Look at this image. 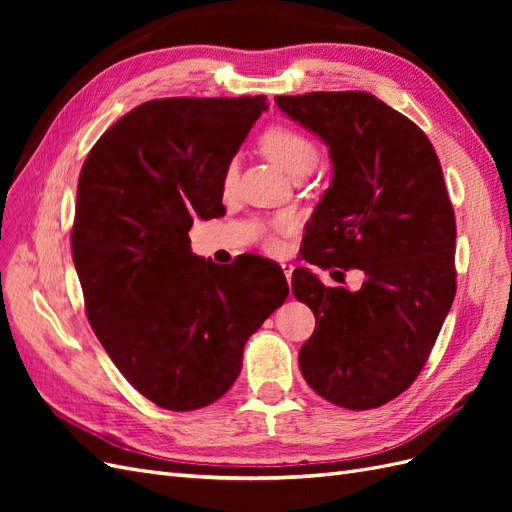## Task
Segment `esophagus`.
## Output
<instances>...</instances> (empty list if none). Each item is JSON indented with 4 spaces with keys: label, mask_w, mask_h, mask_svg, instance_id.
I'll use <instances>...</instances> for the list:
<instances>
[{
    "label": "esophagus",
    "mask_w": 512,
    "mask_h": 512,
    "mask_svg": "<svg viewBox=\"0 0 512 512\" xmlns=\"http://www.w3.org/2000/svg\"><path fill=\"white\" fill-rule=\"evenodd\" d=\"M282 269H284V275H286V280H288V284H290V280H292V265L290 262H282Z\"/></svg>",
    "instance_id": "34e87169"
}]
</instances>
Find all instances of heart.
<instances>
[{"label":"heart","instance_id":"obj_1","mask_svg":"<svg viewBox=\"0 0 512 512\" xmlns=\"http://www.w3.org/2000/svg\"><path fill=\"white\" fill-rule=\"evenodd\" d=\"M260 149L273 164L286 170V173L292 177H297L301 173H309V170H312L318 162V147L312 138L305 136L297 128L282 126V123H277V126H269L265 132H262ZM235 175H237L235 164H230L224 173L226 188H230V185L235 183ZM290 224H292L290 218H282L280 222H277V228L288 230ZM269 245L275 250L277 241L271 239Z\"/></svg>","mask_w":512,"mask_h":512}]
</instances>
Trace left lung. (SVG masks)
<instances>
[{
	"label": "left lung",
	"mask_w": 512,
	"mask_h": 512,
	"mask_svg": "<svg viewBox=\"0 0 512 512\" xmlns=\"http://www.w3.org/2000/svg\"><path fill=\"white\" fill-rule=\"evenodd\" d=\"M275 102L327 143L333 162L303 258L365 275L352 292L305 267L292 273L294 297L316 316L301 374L335 406H384L421 374L455 299L457 228L440 160L416 123L365 91ZM342 271L331 275L344 280Z\"/></svg>",
	"instance_id": "8db88e82"
}]
</instances>
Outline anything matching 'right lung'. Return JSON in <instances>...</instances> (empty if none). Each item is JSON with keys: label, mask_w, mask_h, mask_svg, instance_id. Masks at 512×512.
I'll return each instance as SVG.
<instances>
[{"label": "right lung", "mask_w": 512, "mask_h": 512, "mask_svg": "<svg viewBox=\"0 0 512 512\" xmlns=\"http://www.w3.org/2000/svg\"><path fill=\"white\" fill-rule=\"evenodd\" d=\"M265 96L162 98L91 147L76 188L72 258L106 354L153 404L190 412L237 380L243 346L288 297L260 256L220 267L192 254L196 218L222 215L224 173Z\"/></svg>", "instance_id": "obj_1"}]
</instances>
